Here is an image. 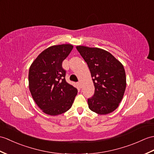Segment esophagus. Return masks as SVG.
Instances as JSON below:
<instances>
[{
	"label": "esophagus",
	"mask_w": 154,
	"mask_h": 154,
	"mask_svg": "<svg viewBox=\"0 0 154 154\" xmlns=\"http://www.w3.org/2000/svg\"><path fill=\"white\" fill-rule=\"evenodd\" d=\"M78 85L79 86V87H80V88H81V87H82V84H81V81L78 82Z\"/></svg>",
	"instance_id": "1"
}]
</instances>
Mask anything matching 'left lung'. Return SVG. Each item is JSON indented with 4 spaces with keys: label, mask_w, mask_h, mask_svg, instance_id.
Listing matches in <instances>:
<instances>
[{
    "label": "left lung",
    "mask_w": 154,
    "mask_h": 154,
    "mask_svg": "<svg viewBox=\"0 0 154 154\" xmlns=\"http://www.w3.org/2000/svg\"><path fill=\"white\" fill-rule=\"evenodd\" d=\"M87 62L94 85V94L88 99V108L100 115L117 108L126 88V75L123 64L109 52L99 48L77 46Z\"/></svg>",
    "instance_id": "obj_1"
}]
</instances>
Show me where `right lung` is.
Instances as JSON below:
<instances>
[{
	"label": "right lung",
	"mask_w": 154,
	"mask_h": 154,
	"mask_svg": "<svg viewBox=\"0 0 154 154\" xmlns=\"http://www.w3.org/2000/svg\"><path fill=\"white\" fill-rule=\"evenodd\" d=\"M71 44L54 45L35 59L29 70V88L35 102L49 116L65 113L72 106L77 89L67 83L62 62L72 51Z\"/></svg>",
	"instance_id": "obj_1"
}]
</instances>
